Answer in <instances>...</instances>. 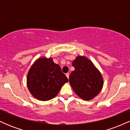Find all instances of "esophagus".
Wrapping results in <instances>:
<instances>
[{"label":"esophagus","mask_w":130,"mask_h":130,"mask_svg":"<svg viewBox=\"0 0 130 130\" xmlns=\"http://www.w3.org/2000/svg\"><path fill=\"white\" fill-rule=\"evenodd\" d=\"M69 76H70V74L69 73H67L66 74V76L68 79H69Z\"/></svg>","instance_id":"esophagus-1"}]
</instances>
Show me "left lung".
Returning a JSON list of instances; mask_svg holds the SVG:
<instances>
[{"label": "left lung", "instance_id": "obj_1", "mask_svg": "<svg viewBox=\"0 0 130 130\" xmlns=\"http://www.w3.org/2000/svg\"><path fill=\"white\" fill-rule=\"evenodd\" d=\"M72 65L74 70L70 74L69 82L73 90L84 100L93 99L103 87V78L100 71L84 56H77Z\"/></svg>", "mask_w": 130, "mask_h": 130}]
</instances>
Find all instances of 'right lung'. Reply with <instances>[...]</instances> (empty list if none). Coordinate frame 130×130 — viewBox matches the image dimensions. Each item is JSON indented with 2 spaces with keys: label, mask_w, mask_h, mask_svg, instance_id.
Listing matches in <instances>:
<instances>
[{
  "label": "right lung",
  "mask_w": 130,
  "mask_h": 130,
  "mask_svg": "<svg viewBox=\"0 0 130 130\" xmlns=\"http://www.w3.org/2000/svg\"><path fill=\"white\" fill-rule=\"evenodd\" d=\"M68 81L60 67L53 58L37 59L27 76V86L31 95L40 101H48L57 95L61 87Z\"/></svg>",
  "instance_id": "obj_1"
}]
</instances>
